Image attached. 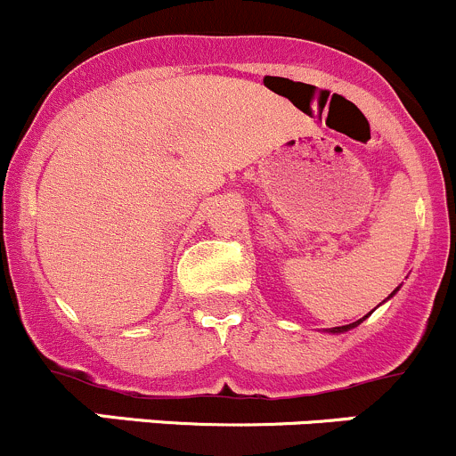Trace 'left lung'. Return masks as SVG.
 <instances>
[{
    "mask_svg": "<svg viewBox=\"0 0 456 456\" xmlns=\"http://www.w3.org/2000/svg\"><path fill=\"white\" fill-rule=\"evenodd\" d=\"M397 291H399V287H397V289H395V291H393V293H390V296H388V297H393V296H395V293H397ZM369 315H370V314H369ZM369 315H364V317H362V320L353 322V324H346V326H333V329H329V333H346V330L355 329V326H357V324H362V322H364V320H366V317H369Z\"/></svg>",
    "mask_w": 456,
    "mask_h": 456,
    "instance_id": "8db88e82",
    "label": "left lung"
}]
</instances>
